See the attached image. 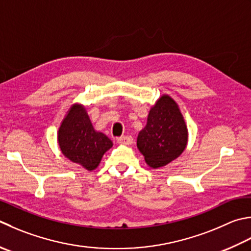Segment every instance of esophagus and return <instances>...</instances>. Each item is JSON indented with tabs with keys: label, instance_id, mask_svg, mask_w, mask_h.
<instances>
[{
	"label": "esophagus",
	"instance_id": "obj_1",
	"mask_svg": "<svg viewBox=\"0 0 251 251\" xmlns=\"http://www.w3.org/2000/svg\"><path fill=\"white\" fill-rule=\"evenodd\" d=\"M117 142H119L120 145L129 146V145H132L134 139H132V137L130 136H124V137H121V138H117Z\"/></svg>",
	"mask_w": 251,
	"mask_h": 251
}]
</instances>
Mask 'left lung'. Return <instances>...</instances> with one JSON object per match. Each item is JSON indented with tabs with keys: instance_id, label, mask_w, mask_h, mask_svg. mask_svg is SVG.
Returning <instances> with one entry per match:
<instances>
[{
	"instance_id": "8db88e82",
	"label": "left lung",
	"mask_w": 251,
	"mask_h": 251,
	"mask_svg": "<svg viewBox=\"0 0 251 251\" xmlns=\"http://www.w3.org/2000/svg\"><path fill=\"white\" fill-rule=\"evenodd\" d=\"M187 125L176 101L162 95L151 106L148 122L137 138V148L152 169L163 168L185 151Z\"/></svg>"
}]
</instances>
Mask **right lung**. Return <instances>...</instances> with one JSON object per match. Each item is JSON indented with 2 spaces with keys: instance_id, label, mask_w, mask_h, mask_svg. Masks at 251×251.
Listing matches in <instances>:
<instances>
[{
  "instance_id": "obj_1",
  "label": "right lung",
  "mask_w": 251,
  "mask_h": 251,
  "mask_svg": "<svg viewBox=\"0 0 251 251\" xmlns=\"http://www.w3.org/2000/svg\"><path fill=\"white\" fill-rule=\"evenodd\" d=\"M57 145L68 160L91 172L99 166L113 142L103 132L93 128L85 105L74 103L58 127Z\"/></svg>"
}]
</instances>
